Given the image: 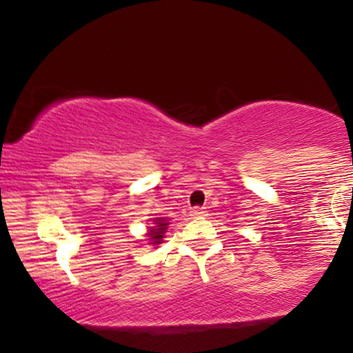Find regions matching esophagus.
Returning a JSON list of instances; mask_svg holds the SVG:
<instances>
[{
  "label": "esophagus",
  "instance_id": "1",
  "mask_svg": "<svg viewBox=\"0 0 353 353\" xmlns=\"http://www.w3.org/2000/svg\"><path fill=\"white\" fill-rule=\"evenodd\" d=\"M190 216L202 217V216H205V210H204V208H192V210H190Z\"/></svg>",
  "mask_w": 353,
  "mask_h": 353
}]
</instances>
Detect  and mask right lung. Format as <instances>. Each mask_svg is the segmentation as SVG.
I'll return each mask as SVG.
<instances>
[{
    "label": "right lung",
    "mask_w": 353,
    "mask_h": 353,
    "mask_svg": "<svg viewBox=\"0 0 353 353\" xmlns=\"http://www.w3.org/2000/svg\"><path fill=\"white\" fill-rule=\"evenodd\" d=\"M154 221V228L149 229V241H151V244H161V241L164 239V232L165 229H168V222H165V219H161V217H156L152 219Z\"/></svg>",
    "instance_id": "right-lung-1"
}]
</instances>
